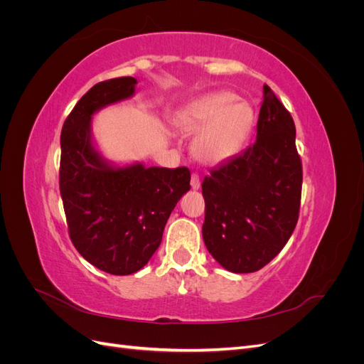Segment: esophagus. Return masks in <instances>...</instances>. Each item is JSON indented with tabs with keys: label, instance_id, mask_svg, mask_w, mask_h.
I'll return each instance as SVG.
<instances>
[{
	"label": "esophagus",
	"instance_id": "34e87169",
	"mask_svg": "<svg viewBox=\"0 0 364 364\" xmlns=\"http://www.w3.org/2000/svg\"><path fill=\"white\" fill-rule=\"evenodd\" d=\"M191 188L194 191L200 188V179H199V176H197V174H191Z\"/></svg>",
	"mask_w": 364,
	"mask_h": 364
}]
</instances>
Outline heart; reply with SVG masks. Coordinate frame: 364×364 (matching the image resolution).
<instances>
[{"label":"heart","instance_id":"b5f03b06","mask_svg":"<svg viewBox=\"0 0 364 364\" xmlns=\"http://www.w3.org/2000/svg\"><path fill=\"white\" fill-rule=\"evenodd\" d=\"M252 107L229 91L194 98L173 115V126L185 136L196 134L191 151L205 165H218L243 149L253 127Z\"/></svg>","mask_w":364,"mask_h":364}]
</instances>
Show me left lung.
<instances>
[{"mask_svg": "<svg viewBox=\"0 0 364 364\" xmlns=\"http://www.w3.org/2000/svg\"><path fill=\"white\" fill-rule=\"evenodd\" d=\"M293 118L267 85L257 141L202 183L208 252L223 269L252 273L287 245L299 217L302 164Z\"/></svg>", "mask_w": 364, "mask_h": 364, "instance_id": "8db88e82", "label": "left lung"}]
</instances>
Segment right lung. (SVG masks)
Returning <instances> with one entry per match:
<instances>
[{"label":"right lung","instance_id":"right-lung-1","mask_svg":"<svg viewBox=\"0 0 364 364\" xmlns=\"http://www.w3.org/2000/svg\"><path fill=\"white\" fill-rule=\"evenodd\" d=\"M136 83L135 77H119L94 85L65 119L60 135L59 185L73 245L92 266L119 277L150 261L191 179L185 167L121 165L98 150L94 115L134 97Z\"/></svg>","mask_w":364,"mask_h":364}]
</instances>
